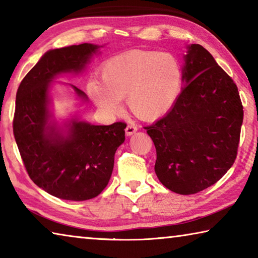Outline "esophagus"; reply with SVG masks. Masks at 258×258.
I'll list each match as a JSON object with an SVG mask.
<instances>
[{"mask_svg": "<svg viewBox=\"0 0 258 258\" xmlns=\"http://www.w3.org/2000/svg\"><path fill=\"white\" fill-rule=\"evenodd\" d=\"M137 131H138V127L135 125H127V126H126V128H125V133H126V135H127V137H130V135L134 134L135 132H137Z\"/></svg>", "mask_w": 258, "mask_h": 258, "instance_id": "34e87169", "label": "esophagus"}]
</instances>
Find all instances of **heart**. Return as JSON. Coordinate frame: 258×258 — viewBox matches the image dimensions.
Listing matches in <instances>:
<instances>
[{
    "instance_id": "b5f03b06",
    "label": "heart",
    "mask_w": 258,
    "mask_h": 258,
    "mask_svg": "<svg viewBox=\"0 0 258 258\" xmlns=\"http://www.w3.org/2000/svg\"><path fill=\"white\" fill-rule=\"evenodd\" d=\"M101 80L87 83V93L97 106L108 111L119 108L126 98L131 112L152 121L166 115L181 90L182 69L175 56L157 51L132 50L107 60Z\"/></svg>"
}]
</instances>
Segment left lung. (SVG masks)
Here are the masks:
<instances>
[{
	"label": "left lung",
	"mask_w": 258,
	"mask_h": 258,
	"mask_svg": "<svg viewBox=\"0 0 258 258\" xmlns=\"http://www.w3.org/2000/svg\"><path fill=\"white\" fill-rule=\"evenodd\" d=\"M182 90L175 103L145 127L157 152L155 172L175 194L207 189L237 158L243 107L232 78L199 44L187 46Z\"/></svg>",
	"instance_id": "obj_1"
}]
</instances>
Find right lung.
I'll use <instances>...</instances> for the list:
<instances>
[{
	"label": "right lung",
	"instance_id": "obj_1",
	"mask_svg": "<svg viewBox=\"0 0 258 258\" xmlns=\"http://www.w3.org/2000/svg\"><path fill=\"white\" fill-rule=\"evenodd\" d=\"M99 47L83 43L47 51L17 91L14 135L26 171L35 184L60 199L83 202L101 194L110 180L117 148L125 141L123 121L92 125L74 118L66 130L49 123L51 81L84 71Z\"/></svg>",
	"mask_w": 258,
	"mask_h": 258
}]
</instances>
